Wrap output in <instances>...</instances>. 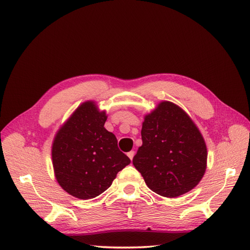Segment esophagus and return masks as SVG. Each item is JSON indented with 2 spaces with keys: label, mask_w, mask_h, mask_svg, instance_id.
Wrapping results in <instances>:
<instances>
[{
  "label": "esophagus",
  "mask_w": 250,
  "mask_h": 250,
  "mask_svg": "<svg viewBox=\"0 0 250 250\" xmlns=\"http://www.w3.org/2000/svg\"><path fill=\"white\" fill-rule=\"evenodd\" d=\"M128 157L132 160V159H133V157H134V151L131 150L130 152H128Z\"/></svg>",
  "instance_id": "34e87169"
}]
</instances>
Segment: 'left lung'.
<instances>
[{
  "label": "left lung",
  "mask_w": 250,
  "mask_h": 250,
  "mask_svg": "<svg viewBox=\"0 0 250 250\" xmlns=\"http://www.w3.org/2000/svg\"><path fill=\"white\" fill-rule=\"evenodd\" d=\"M141 134L143 145L133 166L153 192L176 198L201 182L206 169V144L184 109L168 101L159 103L145 116Z\"/></svg>",
  "instance_id": "left-lung-1"
}]
</instances>
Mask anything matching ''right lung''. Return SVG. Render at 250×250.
Instances as JSON below:
<instances>
[{"label":"right lung","instance_id":"right-lung-1","mask_svg":"<svg viewBox=\"0 0 250 250\" xmlns=\"http://www.w3.org/2000/svg\"><path fill=\"white\" fill-rule=\"evenodd\" d=\"M107 116L94 102L79 105L57 132L51 156L57 182L68 194L93 199L110 187L117 173L131 160L104 128Z\"/></svg>","mask_w":250,"mask_h":250}]
</instances>
